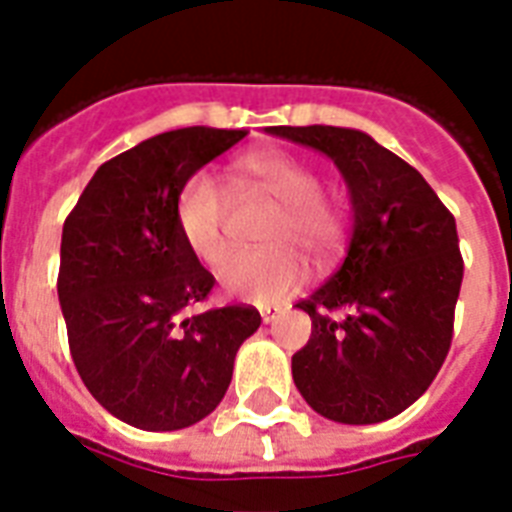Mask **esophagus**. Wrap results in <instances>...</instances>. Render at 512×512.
Here are the masks:
<instances>
[{
    "instance_id": "34e87169",
    "label": "esophagus",
    "mask_w": 512,
    "mask_h": 512,
    "mask_svg": "<svg viewBox=\"0 0 512 512\" xmlns=\"http://www.w3.org/2000/svg\"><path fill=\"white\" fill-rule=\"evenodd\" d=\"M260 316H263V324H273V321L279 319V311H271V308H263V311H260Z\"/></svg>"
}]
</instances>
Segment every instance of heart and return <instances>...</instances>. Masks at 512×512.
<instances>
[{
    "label": "heart",
    "instance_id": "b5f03b06",
    "mask_svg": "<svg viewBox=\"0 0 512 512\" xmlns=\"http://www.w3.org/2000/svg\"><path fill=\"white\" fill-rule=\"evenodd\" d=\"M233 177L244 191H263L281 204L265 233L268 249L236 252L217 268V281L228 297L271 305L292 295L305 281L303 252L316 265H327L345 239V215L335 201L321 196L324 183L311 164L276 148L252 151L233 162ZM180 239L196 260L217 265L228 249V199L215 177L196 172L175 199Z\"/></svg>",
    "mask_w": 512,
    "mask_h": 512
}]
</instances>
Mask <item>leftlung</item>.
I'll return each instance as SVG.
<instances>
[{"instance_id": "obj_1", "label": "left lung", "mask_w": 512, "mask_h": 512, "mask_svg": "<svg viewBox=\"0 0 512 512\" xmlns=\"http://www.w3.org/2000/svg\"><path fill=\"white\" fill-rule=\"evenodd\" d=\"M335 162L348 185L350 241L324 287L297 303L311 340L292 377L313 412L374 425L412 406L452 345L462 257L452 212L420 172L350 127H265Z\"/></svg>"}]
</instances>
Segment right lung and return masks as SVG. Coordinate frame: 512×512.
Listing matches in <instances>:
<instances>
[{"instance_id": "add662e5", "label": "right lung", "mask_w": 512, "mask_h": 512, "mask_svg": "<svg viewBox=\"0 0 512 512\" xmlns=\"http://www.w3.org/2000/svg\"><path fill=\"white\" fill-rule=\"evenodd\" d=\"M247 132L183 127L100 164L60 239L58 300L76 372L106 412L140 430H183L223 401L249 305L183 316L215 287L188 252L175 199Z\"/></svg>"}]
</instances>
